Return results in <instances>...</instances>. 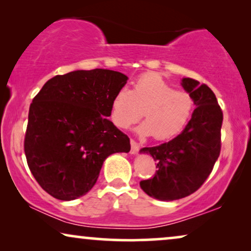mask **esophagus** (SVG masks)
Returning <instances> with one entry per match:
<instances>
[{
  "mask_svg": "<svg viewBox=\"0 0 251 251\" xmlns=\"http://www.w3.org/2000/svg\"><path fill=\"white\" fill-rule=\"evenodd\" d=\"M130 144H131V151H130V152H131L132 154H135V153H137L139 151V144L136 142V140H133V139H131L130 140Z\"/></svg>",
  "mask_w": 251,
  "mask_h": 251,
  "instance_id": "obj_1",
  "label": "esophagus"
}]
</instances>
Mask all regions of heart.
I'll return each mask as SVG.
<instances>
[{"label": "heart", "instance_id": "obj_1", "mask_svg": "<svg viewBox=\"0 0 251 251\" xmlns=\"http://www.w3.org/2000/svg\"><path fill=\"white\" fill-rule=\"evenodd\" d=\"M194 109V98L184 89H175L166 78L156 73L140 75L131 91L122 88L113 97L112 122L128 129L144 116L146 121L138 126L140 136H154L167 140L177 136L187 125Z\"/></svg>", "mask_w": 251, "mask_h": 251}]
</instances>
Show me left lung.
Listing matches in <instances>:
<instances>
[{"label": "left lung", "instance_id": "1", "mask_svg": "<svg viewBox=\"0 0 251 251\" xmlns=\"http://www.w3.org/2000/svg\"><path fill=\"white\" fill-rule=\"evenodd\" d=\"M181 85L197 106L190 122L170 142L140 150L153 156L157 170L139 185L147 195L161 201L178 200L198 191L221 153L223 111L215 94L207 84L190 77L183 78Z\"/></svg>", "mask_w": 251, "mask_h": 251}]
</instances>
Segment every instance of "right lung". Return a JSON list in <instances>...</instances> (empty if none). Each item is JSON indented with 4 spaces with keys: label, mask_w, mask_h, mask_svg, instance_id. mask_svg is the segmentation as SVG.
Returning <instances> with one entry per match:
<instances>
[{
    "label": "right lung",
    "mask_w": 251,
    "mask_h": 251,
    "mask_svg": "<svg viewBox=\"0 0 251 251\" xmlns=\"http://www.w3.org/2000/svg\"><path fill=\"white\" fill-rule=\"evenodd\" d=\"M128 77L96 68L56 75L29 106L24 150L30 173L51 197L87 194L105 159L130 151L129 137L106 118Z\"/></svg>",
    "instance_id": "obj_1"
}]
</instances>
